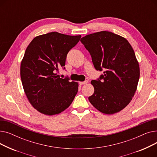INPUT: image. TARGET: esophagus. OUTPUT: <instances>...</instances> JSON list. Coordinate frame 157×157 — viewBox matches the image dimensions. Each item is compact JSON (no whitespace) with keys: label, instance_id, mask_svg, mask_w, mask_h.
<instances>
[{"label":"esophagus","instance_id":"obj_1","mask_svg":"<svg viewBox=\"0 0 157 157\" xmlns=\"http://www.w3.org/2000/svg\"><path fill=\"white\" fill-rule=\"evenodd\" d=\"M88 81H83V82H79V85H85L86 83H88Z\"/></svg>","mask_w":157,"mask_h":157}]
</instances>
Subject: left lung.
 <instances>
[{
    "label": "left lung",
    "instance_id": "8db88e82",
    "mask_svg": "<svg viewBox=\"0 0 157 157\" xmlns=\"http://www.w3.org/2000/svg\"><path fill=\"white\" fill-rule=\"evenodd\" d=\"M80 40L96 70H104L99 79L91 81L94 93L88 97L90 102L104 114L120 112L132 99L140 76L132 47L125 38L108 31L88 34Z\"/></svg>",
    "mask_w": 157,
    "mask_h": 157
}]
</instances>
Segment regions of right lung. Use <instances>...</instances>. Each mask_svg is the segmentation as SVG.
Returning <instances> with one entry per match:
<instances>
[{
    "label": "right lung",
    "instance_id": "right-lung-1",
    "mask_svg": "<svg viewBox=\"0 0 157 157\" xmlns=\"http://www.w3.org/2000/svg\"><path fill=\"white\" fill-rule=\"evenodd\" d=\"M80 38L53 32L36 37L27 46L20 65L21 83L29 102L40 113H62L77 94L78 82L60 78L56 72Z\"/></svg>",
    "mask_w": 157,
    "mask_h": 157
}]
</instances>
